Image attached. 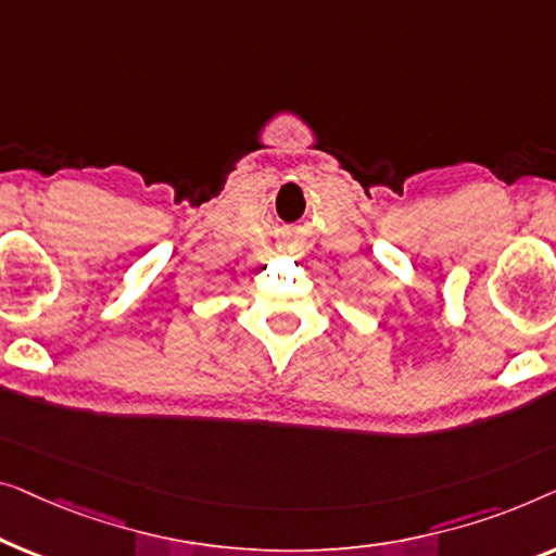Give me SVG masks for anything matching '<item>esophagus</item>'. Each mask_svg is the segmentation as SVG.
I'll return each mask as SVG.
<instances>
[{
    "label": "esophagus",
    "mask_w": 556,
    "mask_h": 556,
    "mask_svg": "<svg viewBox=\"0 0 556 556\" xmlns=\"http://www.w3.org/2000/svg\"><path fill=\"white\" fill-rule=\"evenodd\" d=\"M279 252L281 254H294V249L292 247H279Z\"/></svg>",
    "instance_id": "obj_1"
}]
</instances>
